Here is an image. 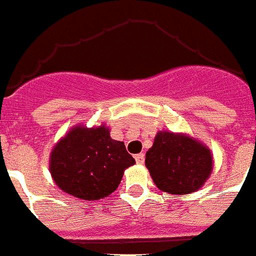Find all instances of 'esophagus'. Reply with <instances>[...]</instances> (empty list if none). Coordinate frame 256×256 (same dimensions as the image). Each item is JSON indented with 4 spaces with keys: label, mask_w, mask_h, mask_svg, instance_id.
<instances>
[{
    "label": "esophagus",
    "mask_w": 256,
    "mask_h": 256,
    "mask_svg": "<svg viewBox=\"0 0 256 256\" xmlns=\"http://www.w3.org/2000/svg\"><path fill=\"white\" fill-rule=\"evenodd\" d=\"M135 160H136L138 164H143V162H144V154H136L135 155Z\"/></svg>",
    "instance_id": "34e87169"
}]
</instances>
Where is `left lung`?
<instances>
[{
	"mask_svg": "<svg viewBox=\"0 0 256 256\" xmlns=\"http://www.w3.org/2000/svg\"><path fill=\"white\" fill-rule=\"evenodd\" d=\"M144 163L155 186L171 194L198 190L213 171L209 147L188 134L166 130L155 135Z\"/></svg>",
	"mask_w": 256,
	"mask_h": 256,
	"instance_id": "obj_1",
	"label": "left lung"
}]
</instances>
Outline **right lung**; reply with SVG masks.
<instances>
[{
	"label": "right lung",
	"instance_id": "obj_1",
	"mask_svg": "<svg viewBox=\"0 0 256 256\" xmlns=\"http://www.w3.org/2000/svg\"><path fill=\"white\" fill-rule=\"evenodd\" d=\"M134 164L124 143L110 138L106 124H76L59 139L50 155V172L56 186L88 201L113 193L124 170Z\"/></svg>",
	"mask_w": 256,
	"mask_h": 256
}]
</instances>
